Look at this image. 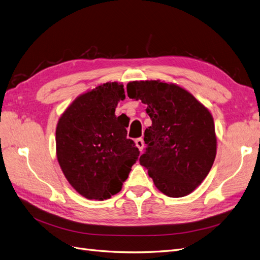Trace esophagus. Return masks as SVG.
<instances>
[{
	"instance_id": "34e87169",
	"label": "esophagus",
	"mask_w": 260,
	"mask_h": 260,
	"mask_svg": "<svg viewBox=\"0 0 260 260\" xmlns=\"http://www.w3.org/2000/svg\"><path fill=\"white\" fill-rule=\"evenodd\" d=\"M136 146L139 148L140 152L143 151V148H144V141H143L142 138H139V139L136 140Z\"/></svg>"
}]
</instances>
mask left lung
I'll list each match as a JSON object with an SVG mask.
<instances>
[{"instance_id": "left-lung-1", "label": "left lung", "mask_w": 260, "mask_h": 260, "mask_svg": "<svg viewBox=\"0 0 260 260\" xmlns=\"http://www.w3.org/2000/svg\"><path fill=\"white\" fill-rule=\"evenodd\" d=\"M128 96L147 105L152 125L144 132L146 151L140 164L155 186L169 198L192 193L215 161L214 118L182 86L160 80L131 81Z\"/></svg>"}]
</instances>
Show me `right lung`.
<instances>
[{
    "mask_svg": "<svg viewBox=\"0 0 260 260\" xmlns=\"http://www.w3.org/2000/svg\"><path fill=\"white\" fill-rule=\"evenodd\" d=\"M124 98L122 83L99 84L76 98L57 121L59 167L69 184L88 200L104 201L119 192L140 155L127 139L129 122L115 115Z\"/></svg>",
    "mask_w": 260,
    "mask_h": 260,
    "instance_id": "add662e5",
    "label": "right lung"
}]
</instances>
